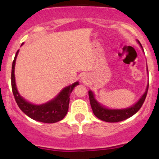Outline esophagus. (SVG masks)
I'll return each instance as SVG.
<instances>
[{
	"label": "esophagus",
	"mask_w": 159,
	"mask_h": 159,
	"mask_svg": "<svg viewBox=\"0 0 159 159\" xmlns=\"http://www.w3.org/2000/svg\"><path fill=\"white\" fill-rule=\"evenodd\" d=\"M82 81H84V82L87 81V78H86L85 77H83L82 78Z\"/></svg>",
	"instance_id": "34e87169"
}]
</instances>
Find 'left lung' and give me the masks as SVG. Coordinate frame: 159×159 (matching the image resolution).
Listing matches in <instances>:
<instances>
[{"mask_svg": "<svg viewBox=\"0 0 159 159\" xmlns=\"http://www.w3.org/2000/svg\"><path fill=\"white\" fill-rule=\"evenodd\" d=\"M138 43H140V42L138 41ZM140 45L142 47L140 43ZM147 70H148V69H147ZM148 88L149 85H147L145 93L143 95V96L140 98L139 101L135 105L131 107H129V108L123 109V110H111V109L105 108L96 102V100L94 98L93 93H92V91H88L90 102L93 112L95 116L98 119L102 120V121L107 122V123H116V122H120L126 120L133 116L134 114H136L140 110L144 101H145L146 97H147Z\"/></svg>", "mask_w": 159, "mask_h": 159, "instance_id": "left-lung-1", "label": "left lung"}]
</instances>
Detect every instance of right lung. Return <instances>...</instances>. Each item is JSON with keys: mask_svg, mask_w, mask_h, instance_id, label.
<instances>
[{"mask_svg": "<svg viewBox=\"0 0 159 159\" xmlns=\"http://www.w3.org/2000/svg\"><path fill=\"white\" fill-rule=\"evenodd\" d=\"M18 53L19 51L16 52L12 62V73H11V85H12V93L18 106L27 116L36 121L45 123H54L61 121L67 114L69 109V96L74 87L76 85H78V82H75L72 85L66 87L58 94L56 98L43 105H35L27 102L22 97H21L16 86L14 70H15L16 57L18 55Z\"/></svg>", "mask_w": 159, "mask_h": 159, "instance_id": "right-lung-1", "label": "right lung"}]
</instances>
